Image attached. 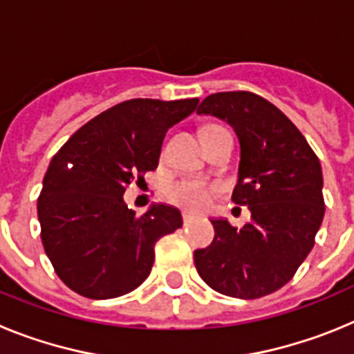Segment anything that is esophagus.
I'll use <instances>...</instances> for the list:
<instances>
[{
  "label": "esophagus",
  "instance_id": "34e87169",
  "mask_svg": "<svg viewBox=\"0 0 354 354\" xmlns=\"http://www.w3.org/2000/svg\"><path fill=\"white\" fill-rule=\"evenodd\" d=\"M195 218H196V216L193 214V212H184V214H183V221H184V225H189V223H192L193 220H195Z\"/></svg>",
  "mask_w": 354,
  "mask_h": 354
}]
</instances>
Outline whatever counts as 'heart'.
<instances>
[{"label": "heart", "mask_w": 354, "mask_h": 354, "mask_svg": "<svg viewBox=\"0 0 354 354\" xmlns=\"http://www.w3.org/2000/svg\"><path fill=\"white\" fill-rule=\"evenodd\" d=\"M167 198L171 204L187 209H202L209 202V187L195 179H180L167 187Z\"/></svg>", "instance_id": "1"}]
</instances>
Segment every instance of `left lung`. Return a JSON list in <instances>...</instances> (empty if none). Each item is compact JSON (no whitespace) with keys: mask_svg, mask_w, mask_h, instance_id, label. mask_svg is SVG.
Segmentation results:
<instances>
[{"mask_svg":"<svg viewBox=\"0 0 354 354\" xmlns=\"http://www.w3.org/2000/svg\"><path fill=\"white\" fill-rule=\"evenodd\" d=\"M196 113L236 131L241 161L232 202L252 212L241 228L211 220L214 239L195 250L196 271L216 292L262 298L286 286L314 248L324 216L321 162L298 127L257 93H212Z\"/></svg>","mask_w":354,"mask_h":354,"instance_id":"left-lung-1","label":"left lung"}]
</instances>
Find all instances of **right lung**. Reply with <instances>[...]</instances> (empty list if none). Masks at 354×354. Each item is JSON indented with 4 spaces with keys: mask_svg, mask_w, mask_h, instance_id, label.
<instances>
[{
    "mask_svg": "<svg viewBox=\"0 0 354 354\" xmlns=\"http://www.w3.org/2000/svg\"><path fill=\"white\" fill-rule=\"evenodd\" d=\"M196 106V97L124 101L86 122L51 159L37 212L44 250L68 289L109 299L145 282L156 243L183 227V216L165 204L138 216L124 193L158 168L167 131Z\"/></svg>",
    "mask_w": 354,
    "mask_h": 354,
    "instance_id": "obj_1",
    "label": "right lung"
}]
</instances>
